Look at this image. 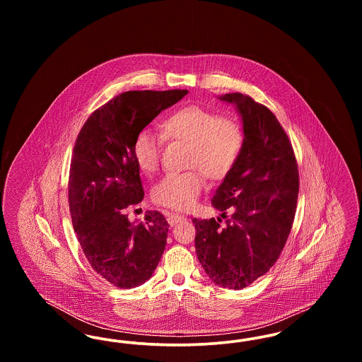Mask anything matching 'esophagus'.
I'll return each instance as SVG.
<instances>
[{"instance_id":"1","label":"esophagus","mask_w":362,"mask_h":362,"mask_svg":"<svg viewBox=\"0 0 362 362\" xmlns=\"http://www.w3.org/2000/svg\"><path fill=\"white\" fill-rule=\"evenodd\" d=\"M167 216V221H168V224L173 226V225L177 224V223H182V221H185L186 220V217L185 216H180V214H176V213H167L165 214Z\"/></svg>"}]
</instances>
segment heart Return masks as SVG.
I'll return each mask as SVG.
<instances>
[{
    "label": "heart",
    "instance_id": "b5f03b06",
    "mask_svg": "<svg viewBox=\"0 0 362 362\" xmlns=\"http://www.w3.org/2000/svg\"><path fill=\"white\" fill-rule=\"evenodd\" d=\"M161 137L148 129L139 130L133 141V157L145 173L158 167L165 141L187 145L185 165L187 171L167 173L152 191L157 205L186 211L194 206L211 180L226 177L236 165L244 145L240 121L232 115H218L206 107L189 104L179 107L158 123Z\"/></svg>",
    "mask_w": 362,
    "mask_h": 362
}]
</instances>
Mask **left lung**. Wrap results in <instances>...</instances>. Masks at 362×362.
I'll list each match as a JSON object with an SVG mask.
<instances>
[{"mask_svg":"<svg viewBox=\"0 0 362 362\" xmlns=\"http://www.w3.org/2000/svg\"><path fill=\"white\" fill-rule=\"evenodd\" d=\"M236 105L244 145L233 170L211 204L232 216L194 218L195 252L209 278L228 289H243L264 276L289 238L297 206L298 167L292 144L276 115L243 93L218 98Z\"/></svg>","mask_w":362,"mask_h":362,"instance_id":"left-lung-1","label":"left lung"}]
</instances>
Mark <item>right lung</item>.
Returning <instances> with one entry per match:
<instances>
[{
	"mask_svg": "<svg viewBox=\"0 0 362 362\" xmlns=\"http://www.w3.org/2000/svg\"><path fill=\"white\" fill-rule=\"evenodd\" d=\"M189 90H129L95 110L71 155V223L92 269L122 289L146 282L165 250L170 225L158 211L130 223L126 209L144 199L133 141Z\"/></svg>",
	"mask_w": 362,
	"mask_h": 362,
	"instance_id": "1",
	"label": "right lung"
}]
</instances>
